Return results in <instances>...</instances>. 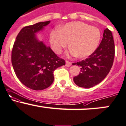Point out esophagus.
Masks as SVG:
<instances>
[{
  "label": "esophagus",
  "instance_id": "obj_1",
  "mask_svg": "<svg viewBox=\"0 0 126 126\" xmlns=\"http://www.w3.org/2000/svg\"><path fill=\"white\" fill-rule=\"evenodd\" d=\"M72 63L70 62H69V61H66V66H67V67H69V66H70V65H71Z\"/></svg>",
  "mask_w": 126,
  "mask_h": 126
}]
</instances>
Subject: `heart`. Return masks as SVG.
I'll list each match as a JSON object with an SVG mask.
<instances>
[{
  "label": "heart",
  "instance_id": "1",
  "mask_svg": "<svg viewBox=\"0 0 126 126\" xmlns=\"http://www.w3.org/2000/svg\"><path fill=\"white\" fill-rule=\"evenodd\" d=\"M101 32L97 27L81 21L71 22L52 31L50 43L53 51L59 54L69 47L73 54L80 59H85L93 53L100 43Z\"/></svg>",
  "mask_w": 126,
  "mask_h": 126
}]
</instances>
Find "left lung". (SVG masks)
<instances>
[{
  "label": "left lung",
  "mask_w": 126,
  "mask_h": 126,
  "mask_svg": "<svg viewBox=\"0 0 126 126\" xmlns=\"http://www.w3.org/2000/svg\"><path fill=\"white\" fill-rule=\"evenodd\" d=\"M115 56V45L110 30H104L103 38L96 50L85 60L72 63L81 66V73L74 78V81L80 87L95 86L103 81L112 66Z\"/></svg>",
  "instance_id": "8db88e82"
}]
</instances>
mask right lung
<instances>
[{
    "instance_id": "obj_1",
    "label": "right lung",
    "mask_w": 126,
    "mask_h": 126,
    "mask_svg": "<svg viewBox=\"0 0 126 126\" xmlns=\"http://www.w3.org/2000/svg\"><path fill=\"white\" fill-rule=\"evenodd\" d=\"M49 23L39 22L23 27L12 48V64L16 77L25 86L34 90L50 86L54 81V71L65 64L64 60L36 36Z\"/></svg>"
}]
</instances>
